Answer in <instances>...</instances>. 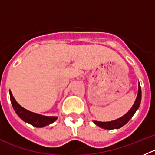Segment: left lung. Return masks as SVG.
I'll use <instances>...</instances> for the list:
<instances>
[{"label": "left lung", "instance_id": "obj_1", "mask_svg": "<svg viewBox=\"0 0 155 155\" xmlns=\"http://www.w3.org/2000/svg\"><path fill=\"white\" fill-rule=\"evenodd\" d=\"M140 101H141V89H140V86L139 84L138 86V93L137 96V99L135 100L134 104L133 107L131 109L125 114L124 116H123L122 117L119 118L115 120L110 121V122H100V121H94L95 124H97L100 127L104 128V129L107 130H113V129H119V128L122 127L124 125H125L128 121L130 120V118L134 116L137 110L138 109L139 106H140Z\"/></svg>", "mask_w": 155, "mask_h": 155}]
</instances>
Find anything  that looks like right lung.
I'll list each match as a JSON object with an SVG mask.
<instances>
[{"label":"right lung","instance_id":"1","mask_svg":"<svg viewBox=\"0 0 155 155\" xmlns=\"http://www.w3.org/2000/svg\"><path fill=\"white\" fill-rule=\"evenodd\" d=\"M10 98H11L12 107L19 117L23 120L25 122L28 123L32 126L36 127H42L55 122L57 120V117H46V116L40 115V114L27 110L22 107H21L12 96L11 90H10Z\"/></svg>","mask_w":155,"mask_h":155}]
</instances>
